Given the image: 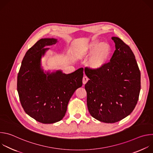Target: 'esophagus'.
Returning <instances> with one entry per match:
<instances>
[{"label": "esophagus", "instance_id": "1", "mask_svg": "<svg viewBox=\"0 0 153 153\" xmlns=\"http://www.w3.org/2000/svg\"><path fill=\"white\" fill-rule=\"evenodd\" d=\"M88 81V78L86 76H83V79H82V82H83V84L85 85L87 83V82Z\"/></svg>", "mask_w": 153, "mask_h": 153}]
</instances>
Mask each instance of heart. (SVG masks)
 <instances>
[{
	"instance_id": "b5f03b06",
	"label": "heart",
	"mask_w": 153,
	"mask_h": 153,
	"mask_svg": "<svg viewBox=\"0 0 153 153\" xmlns=\"http://www.w3.org/2000/svg\"><path fill=\"white\" fill-rule=\"evenodd\" d=\"M81 56L87 57L93 54L90 62V67L95 70L102 68L110 61L112 54V47L106 42L94 40L79 51Z\"/></svg>"
}]
</instances>
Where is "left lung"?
I'll return each mask as SVG.
<instances>
[{"label":"left lung","instance_id":"left-lung-1","mask_svg":"<svg viewBox=\"0 0 153 153\" xmlns=\"http://www.w3.org/2000/svg\"><path fill=\"white\" fill-rule=\"evenodd\" d=\"M116 50L99 70L86 67L90 80L85 85L87 106L92 117L105 123H115L132 113L140 91V72L129 47L113 37Z\"/></svg>","mask_w":153,"mask_h":153}]
</instances>
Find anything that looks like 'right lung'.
<instances>
[{"label": "right lung", "instance_id": "right-lung-1", "mask_svg": "<svg viewBox=\"0 0 153 153\" xmlns=\"http://www.w3.org/2000/svg\"><path fill=\"white\" fill-rule=\"evenodd\" d=\"M56 39H41L26 53L20 68L17 88L22 106L30 117L42 123L61 120L74 91L82 86L83 69L66 74L61 70L45 74L41 58L55 44Z\"/></svg>", "mask_w": 153, "mask_h": 153}]
</instances>
